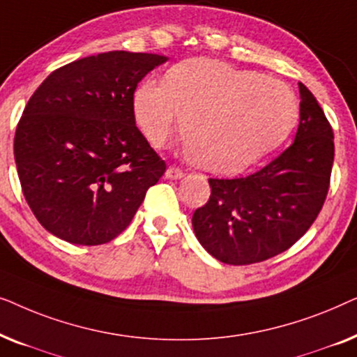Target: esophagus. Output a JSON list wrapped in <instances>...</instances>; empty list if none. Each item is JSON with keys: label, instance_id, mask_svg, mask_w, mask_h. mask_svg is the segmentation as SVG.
<instances>
[{"label": "esophagus", "instance_id": "34e87169", "mask_svg": "<svg viewBox=\"0 0 357 357\" xmlns=\"http://www.w3.org/2000/svg\"><path fill=\"white\" fill-rule=\"evenodd\" d=\"M182 177H183V172L178 167H169L167 170H165V178L177 180V178H182Z\"/></svg>", "mask_w": 357, "mask_h": 357}]
</instances>
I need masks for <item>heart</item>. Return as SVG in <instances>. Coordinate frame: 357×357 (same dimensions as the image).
Instances as JSON below:
<instances>
[{"label": "heart", "mask_w": 357, "mask_h": 357, "mask_svg": "<svg viewBox=\"0 0 357 357\" xmlns=\"http://www.w3.org/2000/svg\"><path fill=\"white\" fill-rule=\"evenodd\" d=\"M136 125L160 148L180 116L185 153L209 174H236L276 148L297 119V100L282 82L227 63L193 58L146 79L133 92Z\"/></svg>", "instance_id": "obj_1"}]
</instances>
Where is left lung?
<instances>
[{
	"label": "left lung",
	"instance_id": "left-lung-1",
	"mask_svg": "<svg viewBox=\"0 0 357 357\" xmlns=\"http://www.w3.org/2000/svg\"><path fill=\"white\" fill-rule=\"evenodd\" d=\"M294 143L258 172L209 178L211 197L193 213L204 250L227 265H250L284 252L319 216L333 167V130L314 94L299 82Z\"/></svg>",
	"mask_w": 357,
	"mask_h": 357
}]
</instances>
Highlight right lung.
Segmentation results:
<instances>
[{
	"instance_id": "1",
	"label": "right lung",
	"mask_w": 357,
	"mask_h": 357,
	"mask_svg": "<svg viewBox=\"0 0 357 357\" xmlns=\"http://www.w3.org/2000/svg\"><path fill=\"white\" fill-rule=\"evenodd\" d=\"M165 60L121 50L86 56L53 71L29 99L14 159L29 206L53 236L76 245L114 241L164 175L131 102Z\"/></svg>"
}]
</instances>
